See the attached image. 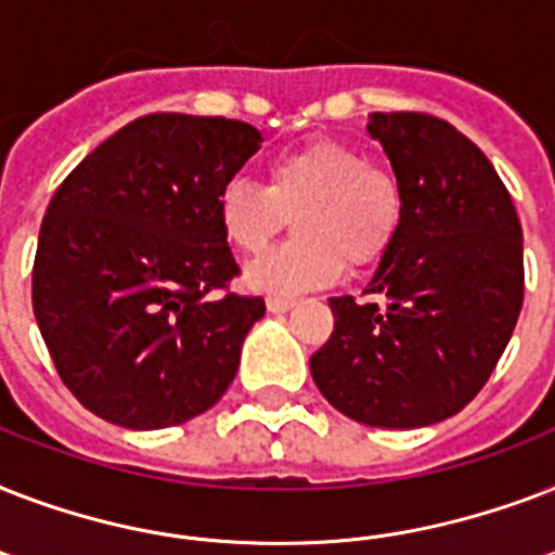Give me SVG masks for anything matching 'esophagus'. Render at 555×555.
Listing matches in <instances>:
<instances>
[{
  "label": "esophagus",
  "mask_w": 555,
  "mask_h": 555,
  "mask_svg": "<svg viewBox=\"0 0 555 555\" xmlns=\"http://www.w3.org/2000/svg\"><path fill=\"white\" fill-rule=\"evenodd\" d=\"M294 305H296L294 296H270L268 311L270 313H285V311H291Z\"/></svg>",
  "instance_id": "esophagus-1"
}]
</instances>
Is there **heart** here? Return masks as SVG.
<instances>
[{"instance_id":"b5f03b06","label":"heart","mask_w":555,"mask_h":555,"mask_svg":"<svg viewBox=\"0 0 555 555\" xmlns=\"http://www.w3.org/2000/svg\"><path fill=\"white\" fill-rule=\"evenodd\" d=\"M403 186L383 164L343 141H311L268 160L264 186L230 178L216 198L218 227L235 250L261 253L287 227L296 235L247 268L264 294H299L371 268L403 224Z\"/></svg>"}]
</instances>
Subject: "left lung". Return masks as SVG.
Segmentation results:
<instances>
[{
	"label": "left lung",
	"instance_id": "obj_1",
	"mask_svg": "<svg viewBox=\"0 0 555 555\" xmlns=\"http://www.w3.org/2000/svg\"><path fill=\"white\" fill-rule=\"evenodd\" d=\"M403 186V224L365 296H334V334L311 357L337 412L379 429L457 414L490 379L525 302V244L507 186L478 146L423 112H374Z\"/></svg>",
	"mask_w": 555,
	"mask_h": 555
}]
</instances>
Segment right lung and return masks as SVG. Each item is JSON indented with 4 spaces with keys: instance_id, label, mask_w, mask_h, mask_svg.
Returning a JSON list of instances; mask_svg holds the SVG:
<instances>
[{
    "instance_id": "right-lung-1",
    "label": "right lung",
    "mask_w": 555,
    "mask_h": 555,
    "mask_svg": "<svg viewBox=\"0 0 555 555\" xmlns=\"http://www.w3.org/2000/svg\"><path fill=\"white\" fill-rule=\"evenodd\" d=\"M259 146L242 120L160 112L126 124L56 186L34 317L60 379L103 421L178 426L233 383L264 299L227 291L238 264L216 198Z\"/></svg>"
}]
</instances>
